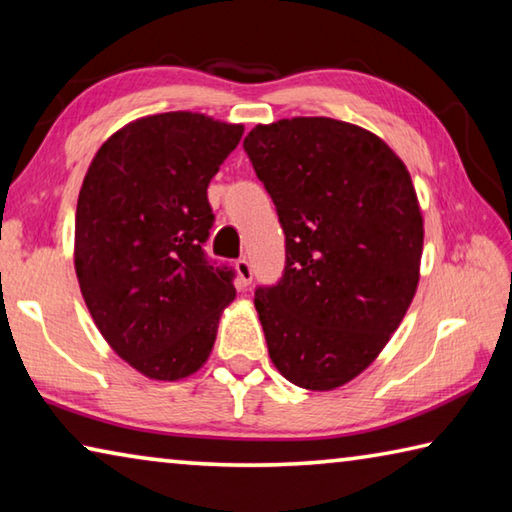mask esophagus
I'll return each mask as SVG.
<instances>
[{"label": "esophagus", "mask_w": 512, "mask_h": 512, "mask_svg": "<svg viewBox=\"0 0 512 512\" xmlns=\"http://www.w3.org/2000/svg\"><path fill=\"white\" fill-rule=\"evenodd\" d=\"M235 268H237L239 282H241V284H244V287H248V284H250V282H253V264H250L246 257H241V259H237V264H235Z\"/></svg>", "instance_id": "esophagus-1"}]
</instances>
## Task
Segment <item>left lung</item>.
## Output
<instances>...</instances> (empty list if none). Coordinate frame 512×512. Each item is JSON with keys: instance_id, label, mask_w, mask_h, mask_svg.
<instances>
[{"instance_id": "obj_1", "label": "left lung", "mask_w": 512, "mask_h": 512, "mask_svg": "<svg viewBox=\"0 0 512 512\" xmlns=\"http://www.w3.org/2000/svg\"><path fill=\"white\" fill-rule=\"evenodd\" d=\"M287 262L255 289L268 354L291 384L332 391L366 370L418 289L422 214L404 162L354 124L293 117L246 135Z\"/></svg>"}]
</instances>
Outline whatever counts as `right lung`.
<instances>
[{
    "label": "right lung",
    "instance_id": "obj_1",
    "mask_svg": "<svg viewBox=\"0 0 512 512\" xmlns=\"http://www.w3.org/2000/svg\"><path fill=\"white\" fill-rule=\"evenodd\" d=\"M244 126L162 112L94 155L76 205L74 264L103 339L142 375L189 377L210 357L235 271L205 253L207 185Z\"/></svg>",
    "mask_w": 512,
    "mask_h": 512
}]
</instances>
